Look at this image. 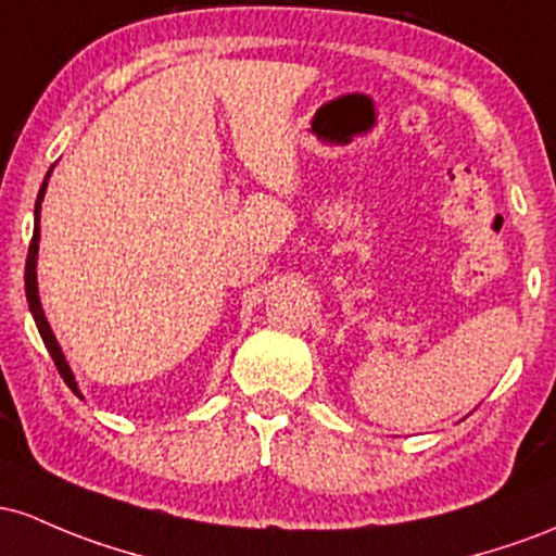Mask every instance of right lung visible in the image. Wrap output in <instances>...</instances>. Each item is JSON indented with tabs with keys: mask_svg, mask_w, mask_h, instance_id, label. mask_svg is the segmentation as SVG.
<instances>
[{
	"mask_svg": "<svg viewBox=\"0 0 556 556\" xmlns=\"http://www.w3.org/2000/svg\"><path fill=\"white\" fill-rule=\"evenodd\" d=\"M49 176H52V170H49L47 178H43V184H41V189H39V197H36V207H34V220H36V226H34V239H30V247H28V260H26V299H28L30 315H34V320H36V328H39V333H41V339H43V346H47L49 354H52V359H54V365H58L62 380H65L67 389H71L73 394H76L78 399H84V396H80V389H78V383H76V376H73L71 365H67L65 354H62L58 339H54L52 326H49L47 315H43L41 299H39V280H36V257H39V239H41V228H39V220H41V202H43V194H47Z\"/></svg>",
	"mask_w": 556,
	"mask_h": 556,
	"instance_id": "right-lung-1",
	"label": "right lung"
}]
</instances>
